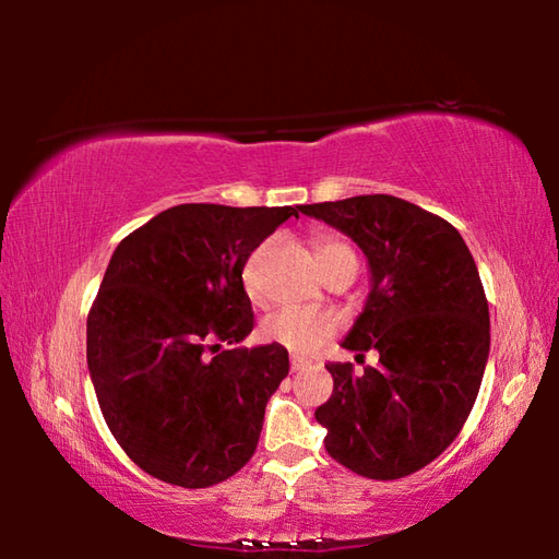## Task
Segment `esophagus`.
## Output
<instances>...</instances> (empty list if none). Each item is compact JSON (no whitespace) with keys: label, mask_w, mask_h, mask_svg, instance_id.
<instances>
[{"label":"esophagus","mask_w":559,"mask_h":559,"mask_svg":"<svg viewBox=\"0 0 559 559\" xmlns=\"http://www.w3.org/2000/svg\"><path fill=\"white\" fill-rule=\"evenodd\" d=\"M308 362L306 359H300V357H290V372H298V370H302V367H306Z\"/></svg>","instance_id":"obj_1"}]
</instances>
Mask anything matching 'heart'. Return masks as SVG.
<instances>
[{
	"mask_svg": "<svg viewBox=\"0 0 559 559\" xmlns=\"http://www.w3.org/2000/svg\"><path fill=\"white\" fill-rule=\"evenodd\" d=\"M266 249H269V241L261 243L259 249H253L249 253V259L243 261L241 281L251 300H261V261ZM316 251H318L320 263L337 257L355 259L353 246L345 243L343 239H335V236H325V239H320L316 243ZM335 330H337V320L330 313H320V310H306V308H281L276 313L263 318L259 335L266 340V343L286 347L296 355H310L313 349L323 345L330 335H335Z\"/></svg>",
	"mask_w": 559,
	"mask_h": 559,
	"instance_id": "heart-1",
	"label": "heart"
}]
</instances>
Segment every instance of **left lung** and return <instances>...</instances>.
<instances>
[{
	"label": "left lung",
	"mask_w": 559,
	"mask_h": 559,
	"mask_svg": "<svg viewBox=\"0 0 559 559\" xmlns=\"http://www.w3.org/2000/svg\"><path fill=\"white\" fill-rule=\"evenodd\" d=\"M347 234L370 263L372 290L343 340L377 367L325 365L333 396L316 409L325 449L345 468L394 480L431 463L459 437L490 349L488 300L476 261L453 226L392 194L302 204Z\"/></svg>",
	"instance_id": "1"
}]
</instances>
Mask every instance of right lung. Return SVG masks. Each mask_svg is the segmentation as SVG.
<instances>
[{
	"label": "right lung",
	"mask_w": 559,
	"mask_h": 559,
	"mask_svg": "<svg viewBox=\"0 0 559 559\" xmlns=\"http://www.w3.org/2000/svg\"><path fill=\"white\" fill-rule=\"evenodd\" d=\"M300 206L177 204L112 251L86 328L103 419L150 476L222 484L257 451L281 345L234 347L253 330L241 269Z\"/></svg>",
	"instance_id": "add662e5"
}]
</instances>
